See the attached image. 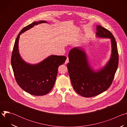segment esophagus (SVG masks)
Instances as JSON below:
<instances>
[{
  "mask_svg": "<svg viewBox=\"0 0 127 127\" xmlns=\"http://www.w3.org/2000/svg\"><path fill=\"white\" fill-rule=\"evenodd\" d=\"M68 62H69V58H68V57H67V59H66V61H65V64H67Z\"/></svg>",
  "mask_w": 127,
  "mask_h": 127,
  "instance_id": "obj_1",
  "label": "esophagus"
}]
</instances>
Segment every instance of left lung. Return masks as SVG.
I'll list each match as a JSON object with an SVG mask.
<instances>
[{
	"label": "left lung",
	"mask_w": 127,
	"mask_h": 127,
	"mask_svg": "<svg viewBox=\"0 0 127 127\" xmlns=\"http://www.w3.org/2000/svg\"><path fill=\"white\" fill-rule=\"evenodd\" d=\"M96 35L109 38L112 42L111 57L99 71H94L88 63L87 56L81 48L75 47L69 53L67 66L72 86L75 92L85 97L97 95L111 85L119 64V54L115 37L110 31L100 26H96Z\"/></svg>",
	"instance_id": "left-lung-1"
}]
</instances>
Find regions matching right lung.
Wrapping results in <instances>:
<instances>
[{
	"label": "right lung",
	"mask_w": 127,
	"mask_h": 127,
	"mask_svg": "<svg viewBox=\"0 0 127 127\" xmlns=\"http://www.w3.org/2000/svg\"><path fill=\"white\" fill-rule=\"evenodd\" d=\"M47 23L35 22L24 28L16 38L11 58V64L17 83L27 93L37 96L48 94L55 84L59 66L65 62L66 57L51 55L37 64L25 62L19 52L20 35L39 24Z\"/></svg>",
	"instance_id": "add662e5"
}]
</instances>
